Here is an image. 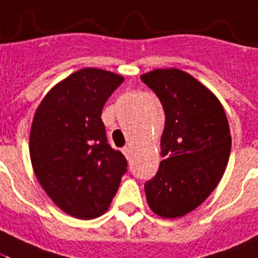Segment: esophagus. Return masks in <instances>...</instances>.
I'll return each instance as SVG.
<instances>
[{"label": "esophagus", "mask_w": 258, "mask_h": 258, "mask_svg": "<svg viewBox=\"0 0 258 258\" xmlns=\"http://www.w3.org/2000/svg\"><path fill=\"white\" fill-rule=\"evenodd\" d=\"M122 154H124V155H125L127 158H130V154H131V148H130L128 145L122 148Z\"/></svg>", "instance_id": "obj_1"}]
</instances>
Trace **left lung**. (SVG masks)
<instances>
[{"instance_id": "obj_1", "label": "left lung", "mask_w": 258, "mask_h": 258, "mask_svg": "<svg viewBox=\"0 0 258 258\" xmlns=\"http://www.w3.org/2000/svg\"><path fill=\"white\" fill-rule=\"evenodd\" d=\"M165 113L158 172L145 182L148 205L162 217L196 209L225 172L232 137L216 96L179 69H157L141 76Z\"/></svg>"}]
</instances>
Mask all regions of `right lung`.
Instances as JSON below:
<instances>
[{
    "label": "right lung",
    "instance_id": "right-lung-1",
    "mask_svg": "<svg viewBox=\"0 0 258 258\" xmlns=\"http://www.w3.org/2000/svg\"><path fill=\"white\" fill-rule=\"evenodd\" d=\"M122 80L107 70H78L57 83L35 113L29 136L33 172L70 216L103 215L127 172V159L108 144L100 117Z\"/></svg>",
    "mask_w": 258,
    "mask_h": 258
}]
</instances>
